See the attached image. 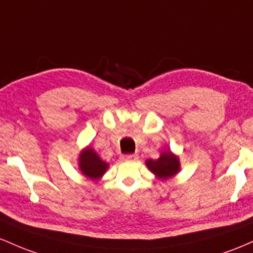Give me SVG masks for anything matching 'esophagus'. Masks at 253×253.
<instances>
[{
	"label": "esophagus",
	"instance_id": "34e87169",
	"mask_svg": "<svg viewBox=\"0 0 253 253\" xmlns=\"http://www.w3.org/2000/svg\"><path fill=\"white\" fill-rule=\"evenodd\" d=\"M138 159L137 154H126L122 157V160L123 161H136Z\"/></svg>",
	"mask_w": 253,
	"mask_h": 253
}]
</instances>
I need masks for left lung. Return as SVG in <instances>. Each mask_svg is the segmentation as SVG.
<instances>
[{"label": "left lung", "mask_w": 253, "mask_h": 253, "mask_svg": "<svg viewBox=\"0 0 253 253\" xmlns=\"http://www.w3.org/2000/svg\"><path fill=\"white\" fill-rule=\"evenodd\" d=\"M146 165L149 171L154 173L155 177H158L161 180H166L173 177L180 169L179 159L169 149L161 153L160 158L157 160H152V159L146 160Z\"/></svg>", "instance_id": "8db88e82"}]
</instances>
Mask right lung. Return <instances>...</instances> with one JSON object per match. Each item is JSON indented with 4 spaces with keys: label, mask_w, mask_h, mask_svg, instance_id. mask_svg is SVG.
I'll list each match as a JSON object with an SVG mask.
<instances>
[{
    "label": "right lung",
    "mask_w": 253,
    "mask_h": 253,
    "mask_svg": "<svg viewBox=\"0 0 253 253\" xmlns=\"http://www.w3.org/2000/svg\"><path fill=\"white\" fill-rule=\"evenodd\" d=\"M79 167L82 174L92 180H98L109 169V164L105 163L90 147H87L80 153Z\"/></svg>",
    "instance_id": "obj_1"
}]
</instances>
